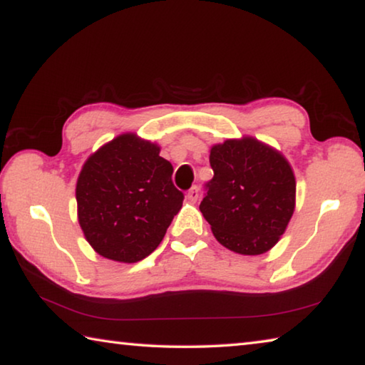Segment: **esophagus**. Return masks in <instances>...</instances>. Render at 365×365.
Listing matches in <instances>:
<instances>
[{"label": "esophagus", "instance_id": "esophagus-1", "mask_svg": "<svg viewBox=\"0 0 365 365\" xmlns=\"http://www.w3.org/2000/svg\"><path fill=\"white\" fill-rule=\"evenodd\" d=\"M197 196H200V190H197V187H191L187 193V200L190 202H195L197 200Z\"/></svg>", "mask_w": 365, "mask_h": 365}]
</instances>
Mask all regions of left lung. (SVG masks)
<instances>
[{"label":"left lung","instance_id":"left-lung-1","mask_svg":"<svg viewBox=\"0 0 365 365\" xmlns=\"http://www.w3.org/2000/svg\"><path fill=\"white\" fill-rule=\"evenodd\" d=\"M214 177L200 211L214 237L233 252L256 256L279 242L294 211L292 165L274 148L251 137L211 148Z\"/></svg>","mask_w":365,"mask_h":365}]
</instances>
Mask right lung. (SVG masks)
Here are the masks:
<instances>
[{"instance_id":"add662e5","label":"right lung","mask_w":365,"mask_h":365,"mask_svg":"<svg viewBox=\"0 0 365 365\" xmlns=\"http://www.w3.org/2000/svg\"><path fill=\"white\" fill-rule=\"evenodd\" d=\"M159 146L123 133L86 159L76 197L78 224L98 255L138 262L158 248L183 193L172 183L174 168Z\"/></svg>"}]
</instances>
